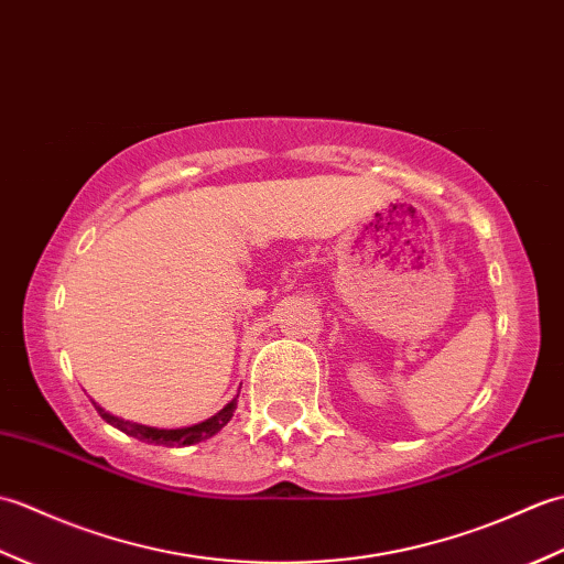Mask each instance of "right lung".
Masks as SVG:
<instances>
[{"mask_svg":"<svg viewBox=\"0 0 564 564\" xmlns=\"http://www.w3.org/2000/svg\"><path fill=\"white\" fill-rule=\"evenodd\" d=\"M237 398H239V394H237ZM237 398H232L218 414H213L210 419H206V422L194 424V426H184V429H158V426H145V424H138V422H126V419L106 412L104 406L97 404V402H94V406H97V412L101 414L106 424L121 429L123 434L135 436L140 441H145V443H154V446L172 448V446H194V443H200V441H206V438L218 434V431L232 419V414L237 410Z\"/></svg>","mask_w":564,"mask_h":564,"instance_id":"right-lung-1","label":"right lung"}]
</instances>
